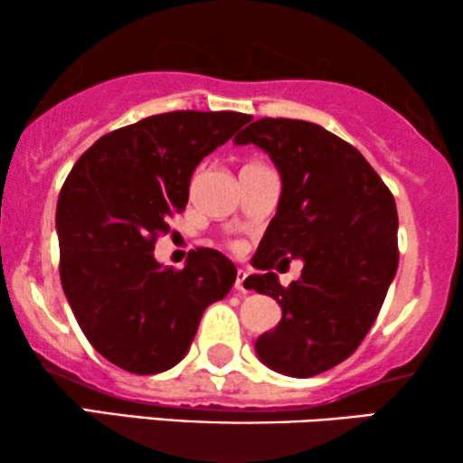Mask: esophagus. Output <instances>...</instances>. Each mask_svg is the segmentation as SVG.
<instances>
[{"label": "esophagus", "instance_id": "esophagus-1", "mask_svg": "<svg viewBox=\"0 0 463 463\" xmlns=\"http://www.w3.org/2000/svg\"><path fill=\"white\" fill-rule=\"evenodd\" d=\"M246 278H249V271L238 269L236 284H233V287H236V290H240V293H246Z\"/></svg>", "mask_w": 463, "mask_h": 463}]
</instances>
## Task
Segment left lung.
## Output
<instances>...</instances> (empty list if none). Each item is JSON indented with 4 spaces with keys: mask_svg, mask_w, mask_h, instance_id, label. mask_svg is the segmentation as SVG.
I'll return each instance as SVG.
<instances>
[{
    "mask_svg": "<svg viewBox=\"0 0 463 463\" xmlns=\"http://www.w3.org/2000/svg\"><path fill=\"white\" fill-rule=\"evenodd\" d=\"M269 154L282 179L276 217L246 288L282 307L276 328L257 339L263 364L288 377H314L363 344L398 268L394 195L363 154L303 119L263 118L236 137ZM303 258L299 281L284 289L269 269Z\"/></svg>",
    "mask_w": 463,
    "mask_h": 463,
    "instance_id": "left-lung-1",
    "label": "left lung"
}]
</instances>
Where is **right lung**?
Wrapping results in <instances>:
<instances>
[{"label":"right lung","mask_w":463,"mask_h":463,"mask_svg":"<svg viewBox=\"0 0 463 463\" xmlns=\"http://www.w3.org/2000/svg\"><path fill=\"white\" fill-rule=\"evenodd\" d=\"M238 111H170L100 137L75 162L56 206L61 282L94 350L137 375L185 356L211 303L236 282V265L195 249L183 269L154 249L183 213L208 154L250 122Z\"/></svg>","instance_id":"1"}]
</instances>
